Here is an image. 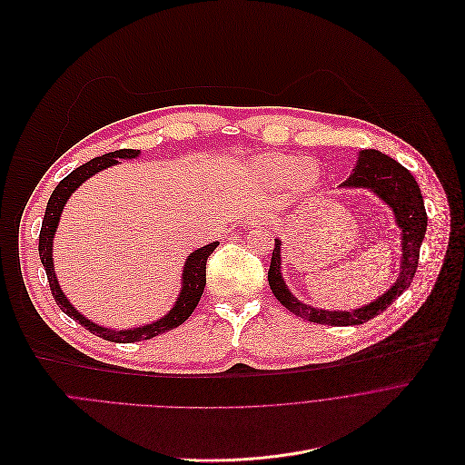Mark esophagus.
Wrapping results in <instances>:
<instances>
[{"label":"esophagus","mask_w":465,"mask_h":465,"mask_svg":"<svg viewBox=\"0 0 465 465\" xmlns=\"http://www.w3.org/2000/svg\"><path fill=\"white\" fill-rule=\"evenodd\" d=\"M249 223H251V225H254V227L263 225V223H265V216H263V213H252V214H251V218H249Z\"/></svg>","instance_id":"34e87169"}]
</instances>
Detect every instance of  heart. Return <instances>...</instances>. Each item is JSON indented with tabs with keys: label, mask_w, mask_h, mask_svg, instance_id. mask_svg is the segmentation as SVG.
<instances>
[{
	"label": "heart",
	"mask_w": 465,
	"mask_h": 465,
	"mask_svg": "<svg viewBox=\"0 0 465 465\" xmlns=\"http://www.w3.org/2000/svg\"><path fill=\"white\" fill-rule=\"evenodd\" d=\"M263 172L274 181H297L301 187H308L317 179V170L313 164L302 163L292 155H269L262 159Z\"/></svg>",
	"instance_id": "heart-1"
}]
</instances>
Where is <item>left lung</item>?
Masks as SVG:
<instances>
[{
    "label": "left lung",
    "instance_id": "obj_1",
    "mask_svg": "<svg viewBox=\"0 0 465 465\" xmlns=\"http://www.w3.org/2000/svg\"><path fill=\"white\" fill-rule=\"evenodd\" d=\"M342 187L370 189L389 207H392L398 227L401 229L403 256L396 284L378 301L353 312H326L302 304L290 293L281 272V240H274L271 265L267 271V281L272 295L297 317L328 326H353L368 322L370 319L383 313L400 295H403V292L412 284L420 260V247L427 231V213L414 175L396 159L381 153L380 150H362L353 173L342 183Z\"/></svg>",
    "mask_w": 465,
    "mask_h": 465
}]
</instances>
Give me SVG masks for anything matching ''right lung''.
Wrapping results in <instances>:
<instances>
[{
    "label": "right lung",
    "instance_id": "right-lung-1",
    "mask_svg": "<svg viewBox=\"0 0 465 465\" xmlns=\"http://www.w3.org/2000/svg\"><path fill=\"white\" fill-rule=\"evenodd\" d=\"M139 155V150H130V148H123V150H115L110 153H104L101 157L91 159L87 163H84L82 166L74 168L69 175H65L58 184L56 189L53 191L49 202H47V209H45V216L42 222V229H40V242H38V251H40V260L45 267L47 272V281H49V288L51 293L54 297V302L58 304V308L71 317L73 321H76L78 324L85 326V330H89L91 333H95L97 337H103L106 341L112 342H135V341H143V339H152L159 333H164L168 330L177 328L179 324H183L187 321L193 312L196 310L205 284H207V258L213 254V251L220 245L218 242H213L198 251H194L189 258L187 263H184V271H183V290L177 297L175 306L170 310L168 315H164L163 319H159L157 322L141 326V328H134V330H108L103 326H97L89 322L85 317H82L65 299V295L62 293L58 281H56V274L53 271V238H54V231L62 214V209L65 205V202L69 200V196L80 187V184L91 177L95 175L97 172L114 166L119 163V159H134Z\"/></svg>",
    "mask_w": 465,
    "mask_h": 465
}]
</instances>
